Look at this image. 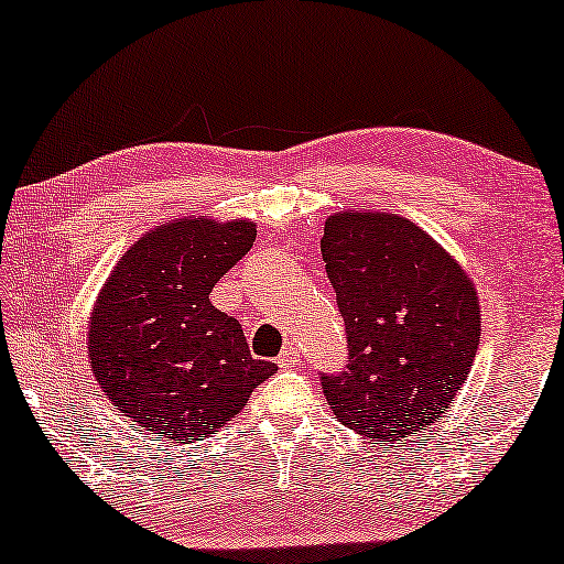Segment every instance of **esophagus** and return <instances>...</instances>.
Listing matches in <instances>:
<instances>
[{
	"mask_svg": "<svg viewBox=\"0 0 564 564\" xmlns=\"http://www.w3.org/2000/svg\"><path fill=\"white\" fill-rule=\"evenodd\" d=\"M276 362H280V368H297L300 366V352L294 345H284V350L280 352V358H276Z\"/></svg>",
	"mask_w": 564,
	"mask_h": 564,
	"instance_id": "34e87169",
	"label": "esophagus"
}]
</instances>
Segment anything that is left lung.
<instances>
[{"mask_svg": "<svg viewBox=\"0 0 564 564\" xmlns=\"http://www.w3.org/2000/svg\"><path fill=\"white\" fill-rule=\"evenodd\" d=\"M348 333V366L323 376L343 426L372 441L423 433L444 415L479 348L471 276L403 216L340 212L319 241Z\"/></svg>", "mask_w": 564, "mask_h": 564, "instance_id": "8db88e82", "label": "left lung"}]
</instances>
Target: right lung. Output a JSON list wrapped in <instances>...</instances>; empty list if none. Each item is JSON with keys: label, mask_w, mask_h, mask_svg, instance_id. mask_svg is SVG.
Returning a JSON list of instances; mask_svg holds the SVG:
<instances>
[{"label": "right lung", "mask_w": 564, "mask_h": 564, "mask_svg": "<svg viewBox=\"0 0 564 564\" xmlns=\"http://www.w3.org/2000/svg\"><path fill=\"white\" fill-rule=\"evenodd\" d=\"M257 224L186 219L143 234L108 276L88 327L93 376L133 426L204 441L276 370L254 360L214 284L252 249Z\"/></svg>", "instance_id": "1"}]
</instances>
